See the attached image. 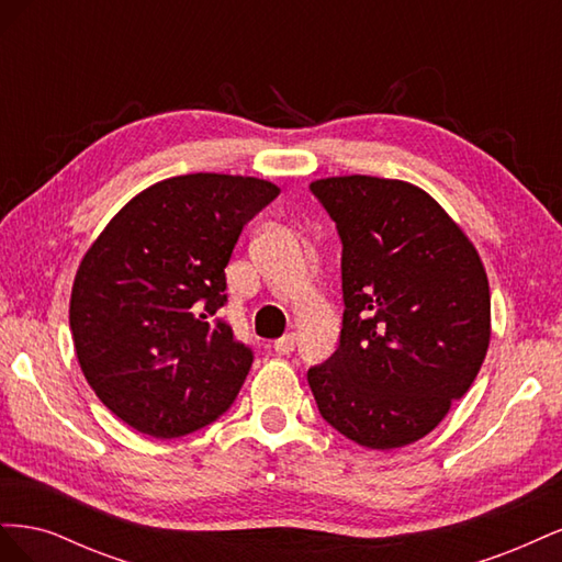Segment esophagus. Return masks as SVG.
I'll return each instance as SVG.
<instances>
[{"label":"esophagus","instance_id":"1","mask_svg":"<svg viewBox=\"0 0 562 562\" xmlns=\"http://www.w3.org/2000/svg\"><path fill=\"white\" fill-rule=\"evenodd\" d=\"M293 349H295V333H285L283 337H279L274 342L277 353H291Z\"/></svg>","mask_w":562,"mask_h":562}]
</instances>
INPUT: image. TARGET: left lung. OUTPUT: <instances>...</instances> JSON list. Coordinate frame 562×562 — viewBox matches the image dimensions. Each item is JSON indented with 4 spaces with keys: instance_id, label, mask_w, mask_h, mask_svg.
<instances>
[{
    "instance_id": "1",
    "label": "left lung",
    "mask_w": 562,
    "mask_h": 562,
    "mask_svg": "<svg viewBox=\"0 0 562 562\" xmlns=\"http://www.w3.org/2000/svg\"><path fill=\"white\" fill-rule=\"evenodd\" d=\"M310 190L342 239V335L307 372L318 413L363 448L411 446L438 427L485 361L481 255L417 184L337 176Z\"/></svg>"
}]
</instances>
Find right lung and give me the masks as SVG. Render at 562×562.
<instances>
[{
    "instance_id": "add662e5",
    "label": "right lung",
    "mask_w": 562,
    "mask_h": 562,
    "mask_svg": "<svg viewBox=\"0 0 562 562\" xmlns=\"http://www.w3.org/2000/svg\"><path fill=\"white\" fill-rule=\"evenodd\" d=\"M279 187L225 173H190L135 194L83 255L70 328L83 378L135 431L178 438L223 415L252 351L223 304L225 267L248 220Z\"/></svg>"
}]
</instances>
